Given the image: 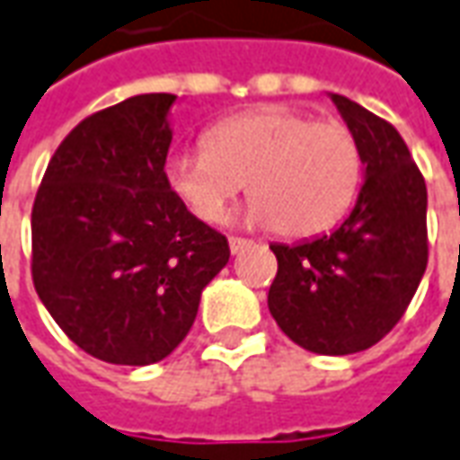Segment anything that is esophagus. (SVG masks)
<instances>
[{"label":"esophagus","mask_w":460,"mask_h":460,"mask_svg":"<svg viewBox=\"0 0 460 460\" xmlns=\"http://www.w3.org/2000/svg\"><path fill=\"white\" fill-rule=\"evenodd\" d=\"M250 245H252V243L245 240V237H230V252H233V255L243 252V250H248Z\"/></svg>","instance_id":"34e87169"}]
</instances>
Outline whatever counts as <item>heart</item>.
Here are the masks:
<instances>
[{
    "label": "heart",
    "mask_w": 460,
    "mask_h": 460,
    "mask_svg": "<svg viewBox=\"0 0 460 460\" xmlns=\"http://www.w3.org/2000/svg\"><path fill=\"white\" fill-rule=\"evenodd\" d=\"M175 198L199 220H223L245 188L243 223L278 227L288 237L331 230L350 210L363 152L343 122H315L290 107H261L227 117L205 135V150L180 152L164 164Z\"/></svg>",
    "instance_id": "heart-1"
}]
</instances>
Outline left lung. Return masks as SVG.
<instances>
[{
	"mask_svg": "<svg viewBox=\"0 0 460 460\" xmlns=\"http://www.w3.org/2000/svg\"><path fill=\"white\" fill-rule=\"evenodd\" d=\"M331 100L360 145L363 185L332 233L272 243L278 275L268 308L300 348L348 356L391 332L416 296L429 262V195L394 125L343 94Z\"/></svg>",
	"mask_w": 460,
	"mask_h": 460,
	"instance_id": "1",
	"label": "left lung"
}]
</instances>
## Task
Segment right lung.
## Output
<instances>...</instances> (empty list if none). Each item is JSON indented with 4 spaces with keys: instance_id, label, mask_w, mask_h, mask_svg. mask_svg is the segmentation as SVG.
<instances>
[{
    "instance_id": "add662e5",
    "label": "right lung",
    "mask_w": 460,
    "mask_h": 460,
    "mask_svg": "<svg viewBox=\"0 0 460 460\" xmlns=\"http://www.w3.org/2000/svg\"><path fill=\"white\" fill-rule=\"evenodd\" d=\"M175 94H135L82 119L47 164L31 208V278L84 353L150 366L188 335L227 240L164 180Z\"/></svg>"
}]
</instances>
